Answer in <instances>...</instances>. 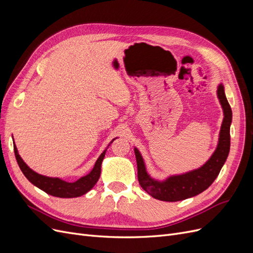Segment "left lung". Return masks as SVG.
Returning <instances> with one entry per match:
<instances>
[{"label":"left lung","mask_w":253,"mask_h":253,"mask_svg":"<svg viewBox=\"0 0 253 253\" xmlns=\"http://www.w3.org/2000/svg\"><path fill=\"white\" fill-rule=\"evenodd\" d=\"M217 98L224 111V119L220 126L217 147L204 166L196 170L180 175H172L159 181L148 174L143 158L137 148H134L138 181L141 188L152 197L164 202H178L200 194L208 189L218 176L230 151V126L232 111L225 95L223 84L217 87Z\"/></svg>","instance_id":"1"}]
</instances>
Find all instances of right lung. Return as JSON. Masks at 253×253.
<instances>
[{
  "instance_id": "right-lung-1",
  "label": "right lung",
  "mask_w": 253,
  "mask_h": 253,
  "mask_svg": "<svg viewBox=\"0 0 253 253\" xmlns=\"http://www.w3.org/2000/svg\"><path fill=\"white\" fill-rule=\"evenodd\" d=\"M116 138H114L111 141V143ZM13 150H14V155H16L18 165L23 174L25 175V177L32 182L34 186L41 189L42 191H44V192H46L49 195L61 197V198H73V197L81 196L83 194L87 193L88 191L96 185V182L98 181L99 177H100L101 164L106 152V149H105L103 153H101V155L97 159L93 170H91L87 175L83 176V177L79 178L77 181L67 182L58 177H48V176L38 174L37 172L33 171L24 162H23V159L19 155L16 144H13Z\"/></svg>"
}]
</instances>
